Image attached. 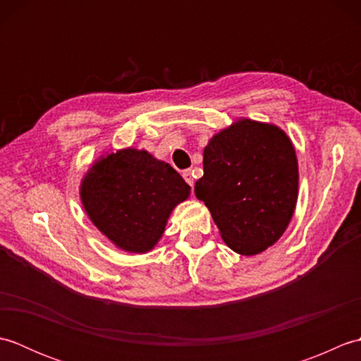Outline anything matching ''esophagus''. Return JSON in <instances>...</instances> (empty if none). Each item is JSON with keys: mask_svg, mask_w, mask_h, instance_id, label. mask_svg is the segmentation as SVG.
I'll return each mask as SVG.
<instances>
[{"mask_svg": "<svg viewBox=\"0 0 361 361\" xmlns=\"http://www.w3.org/2000/svg\"><path fill=\"white\" fill-rule=\"evenodd\" d=\"M183 178H185V181L188 183V185L192 188L194 186V173L190 169H186V171H183Z\"/></svg>", "mask_w": 361, "mask_h": 361, "instance_id": "1", "label": "esophagus"}]
</instances>
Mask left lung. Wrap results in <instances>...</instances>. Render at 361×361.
<instances>
[{
  "label": "left lung",
  "instance_id": "left-lung-1",
  "mask_svg": "<svg viewBox=\"0 0 361 361\" xmlns=\"http://www.w3.org/2000/svg\"><path fill=\"white\" fill-rule=\"evenodd\" d=\"M298 159L283 130L239 119L211 137L195 197L229 248L255 256L286 231L298 200Z\"/></svg>",
  "mask_w": 361,
  "mask_h": 361
}]
</instances>
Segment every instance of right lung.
Instances as JSON below:
<instances>
[{
  "mask_svg": "<svg viewBox=\"0 0 361 361\" xmlns=\"http://www.w3.org/2000/svg\"><path fill=\"white\" fill-rule=\"evenodd\" d=\"M190 188L175 169L149 152L122 149L101 157L80 185V200L94 226L118 248L147 252Z\"/></svg>",
  "mask_w": 361,
  "mask_h": 361,
  "instance_id": "add662e5",
  "label": "right lung"
}]
</instances>
